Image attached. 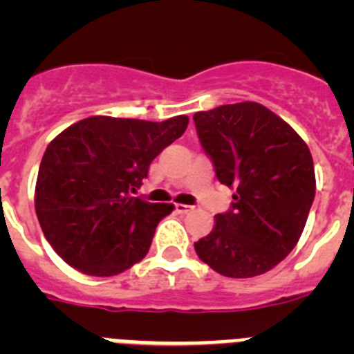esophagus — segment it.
<instances>
[{
    "instance_id": "34e87169",
    "label": "esophagus",
    "mask_w": 354,
    "mask_h": 354,
    "mask_svg": "<svg viewBox=\"0 0 354 354\" xmlns=\"http://www.w3.org/2000/svg\"><path fill=\"white\" fill-rule=\"evenodd\" d=\"M192 205H186V204H175V211L179 212V214H186V212L192 211Z\"/></svg>"
}]
</instances>
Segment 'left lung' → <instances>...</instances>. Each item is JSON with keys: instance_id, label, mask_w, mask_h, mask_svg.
<instances>
[{"instance_id": "8db88e82", "label": "left lung", "mask_w": 354, "mask_h": 354, "mask_svg": "<svg viewBox=\"0 0 354 354\" xmlns=\"http://www.w3.org/2000/svg\"><path fill=\"white\" fill-rule=\"evenodd\" d=\"M193 120L218 180L236 189L230 209L195 243L196 255L230 278L273 270L299 241L314 202L310 150L259 102L218 106Z\"/></svg>"}]
</instances>
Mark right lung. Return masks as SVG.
Returning a JSON list of instances; mask_svg holds the SVG:
<instances>
[{"label":"right lung","mask_w":354,"mask_h":354,"mask_svg":"<svg viewBox=\"0 0 354 354\" xmlns=\"http://www.w3.org/2000/svg\"><path fill=\"white\" fill-rule=\"evenodd\" d=\"M187 122L186 115L162 122L90 117L49 143L37 177L35 211L46 239L68 266L113 277L145 257L156 227L174 205L133 193Z\"/></svg>","instance_id":"1"}]
</instances>
